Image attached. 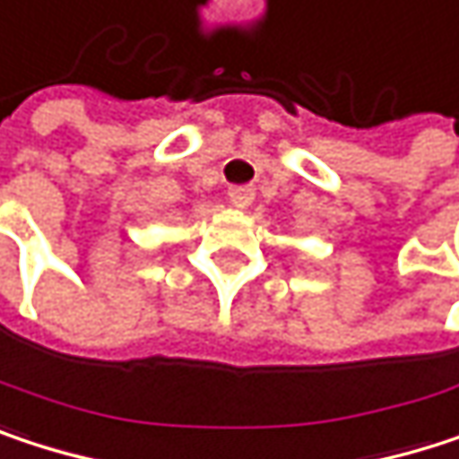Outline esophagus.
Wrapping results in <instances>:
<instances>
[{"label": "esophagus", "mask_w": 459, "mask_h": 459, "mask_svg": "<svg viewBox=\"0 0 459 459\" xmlns=\"http://www.w3.org/2000/svg\"><path fill=\"white\" fill-rule=\"evenodd\" d=\"M229 199L233 207L244 210V207H249V204H252V199H255V188H252V186H233V188L229 191Z\"/></svg>", "instance_id": "obj_1"}]
</instances>
